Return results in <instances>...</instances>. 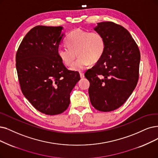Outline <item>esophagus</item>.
<instances>
[{
	"mask_svg": "<svg viewBox=\"0 0 158 158\" xmlns=\"http://www.w3.org/2000/svg\"><path fill=\"white\" fill-rule=\"evenodd\" d=\"M80 76L81 78H84V74L82 73H80Z\"/></svg>",
	"mask_w": 158,
	"mask_h": 158,
	"instance_id": "34e87169",
	"label": "esophagus"
}]
</instances>
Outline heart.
<instances>
[{
  "label": "heart",
  "instance_id": "1",
  "mask_svg": "<svg viewBox=\"0 0 158 158\" xmlns=\"http://www.w3.org/2000/svg\"><path fill=\"white\" fill-rule=\"evenodd\" d=\"M68 47H59L57 54L60 60L67 66L71 65L76 58L78 56L72 67V70H84L91 63L98 61L104 55L106 43L103 35L98 31H89L77 28L69 34L66 40Z\"/></svg>",
  "mask_w": 158,
  "mask_h": 158
}]
</instances>
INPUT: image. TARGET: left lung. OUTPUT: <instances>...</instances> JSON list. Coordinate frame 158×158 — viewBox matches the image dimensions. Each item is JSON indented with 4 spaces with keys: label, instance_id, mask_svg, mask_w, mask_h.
Segmentation results:
<instances>
[{
    "label": "left lung",
    "instance_id": "left-lung-1",
    "mask_svg": "<svg viewBox=\"0 0 158 158\" xmlns=\"http://www.w3.org/2000/svg\"><path fill=\"white\" fill-rule=\"evenodd\" d=\"M103 35L104 55L85 73L89 81L91 103L100 111L121 107L131 95L139 78L140 52L129 31L112 22L97 23L94 28Z\"/></svg>",
    "mask_w": 158,
    "mask_h": 158
}]
</instances>
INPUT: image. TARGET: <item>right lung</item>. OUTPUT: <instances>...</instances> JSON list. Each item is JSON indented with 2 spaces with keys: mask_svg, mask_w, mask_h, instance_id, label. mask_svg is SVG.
<instances>
[{
  "mask_svg": "<svg viewBox=\"0 0 158 158\" xmlns=\"http://www.w3.org/2000/svg\"><path fill=\"white\" fill-rule=\"evenodd\" d=\"M63 29L35 27L25 35L16 54L23 94L36 110L48 115L67 109L71 92L80 80L79 73L69 71L57 54L65 35Z\"/></svg>",
  "mask_w": 158,
  "mask_h": 158,
  "instance_id": "obj_1",
  "label": "right lung"
}]
</instances>
